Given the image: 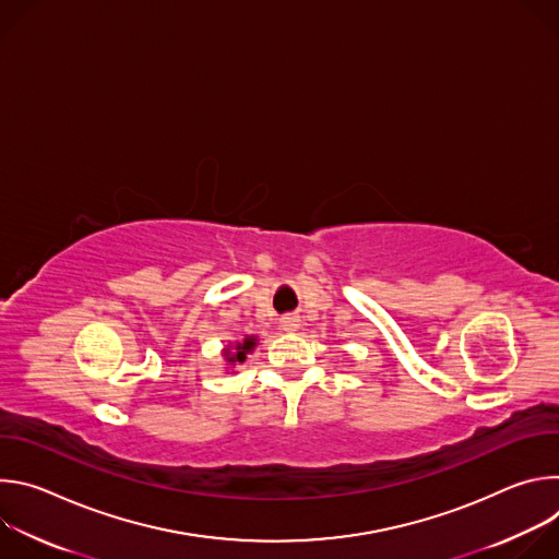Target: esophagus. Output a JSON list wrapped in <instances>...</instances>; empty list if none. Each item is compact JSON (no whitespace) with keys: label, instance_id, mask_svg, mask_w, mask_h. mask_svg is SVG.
I'll list each match as a JSON object with an SVG mask.
<instances>
[{"label":"esophagus","instance_id":"34e87169","mask_svg":"<svg viewBox=\"0 0 559 559\" xmlns=\"http://www.w3.org/2000/svg\"><path fill=\"white\" fill-rule=\"evenodd\" d=\"M278 323H281V330H283V332L294 334V332L300 328V318H298L296 313H285Z\"/></svg>","mask_w":559,"mask_h":559}]
</instances>
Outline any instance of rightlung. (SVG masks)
Masks as SVG:
<instances>
[{"label":"right lung","instance_id":"right-lung-1","mask_svg":"<svg viewBox=\"0 0 559 559\" xmlns=\"http://www.w3.org/2000/svg\"><path fill=\"white\" fill-rule=\"evenodd\" d=\"M257 345H259V338H257V336H246V338H241V341L225 345L223 352H221V356H223V360H225V369L243 365L246 358L257 349ZM231 373H234V371H231Z\"/></svg>","mask_w":559,"mask_h":559}]
</instances>
